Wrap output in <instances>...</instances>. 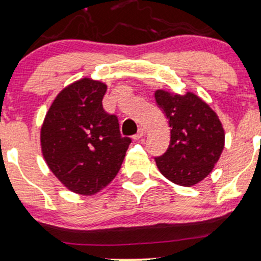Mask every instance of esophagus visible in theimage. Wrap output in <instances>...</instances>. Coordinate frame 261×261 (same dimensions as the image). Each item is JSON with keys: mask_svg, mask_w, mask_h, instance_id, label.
Here are the masks:
<instances>
[{"mask_svg": "<svg viewBox=\"0 0 261 261\" xmlns=\"http://www.w3.org/2000/svg\"><path fill=\"white\" fill-rule=\"evenodd\" d=\"M145 133H146L145 129H144V128H140V129L138 130V133L134 134V136H133V139L134 140H139L140 138H143L144 136H145Z\"/></svg>", "mask_w": 261, "mask_h": 261, "instance_id": "obj_1", "label": "esophagus"}]
</instances>
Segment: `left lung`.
<instances>
[{
    "label": "left lung",
    "mask_w": 261,
    "mask_h": 261,
    "mask_svg": "<svg viewBox=\"0 0 261 261\" xmlns=\"http://www.w3.org/2000/svg\"><path fill=\"white\" fill-rule=\"evenodd\" d=\"M157 104L170 127V143L157 168L169 181L194 186L211 174L225 145L223 124L213 109L192 92L178 94L163 89L155 92Z\"/></svg>",
    "instance_id": "1"
}]
</instances>
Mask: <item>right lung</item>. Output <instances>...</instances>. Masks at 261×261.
<instances>
[{"mask_svg":"<svg viewBox=\"0 0 261 261\" xmlns=\"http://www.w3.org/2000/svg\"><path fill=\"white\" fill-rule=\"evenodd\" d=\"M108 86L85 79L56 96L41 127V150L62 184L92 196L114 180L130 138L121 137L118 120L102 109Z\"/></svg>","mask_w":261,"mask_h":261,"instance_id":"add662e5","label":"right lung"}]
</instances>
